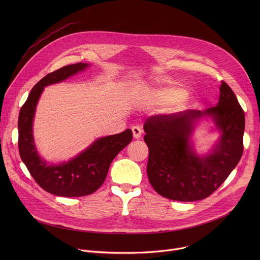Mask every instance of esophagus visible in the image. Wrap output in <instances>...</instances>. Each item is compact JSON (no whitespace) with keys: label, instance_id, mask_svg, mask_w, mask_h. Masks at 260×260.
<instances>
[{"label":"esophagus","instance_id":"34e87169","mask_svg":"<svg viewBox=\"0 0 260 260\" xmlns=\"http://www.w3.org/2000/svg\"><path fill=\"white\" fill-rule=\"evenodd\" d=\"M132 131H133V135H134V138L135 139H139L142 135V128L138 125H135L132 127Z\"/></svg>","mask_w":260,"mask_h":260}]
</instances>
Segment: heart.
Listing matches in <instances>:
<instances>
[{
	"mask_svg": "<svg viewBox=\"0 0 260 260\" xmlns=\"http://www.w3.org/2000/svg\"><path fill=\"white\" fill-rule=\"evenodd\" d=\"M185 95V89L181 87L171 86L156 89L150 93V101L155 105L171 104L176 109H181L185 106V100L182 99Z\"/></svg>",
	"mask_w": 260,
	"mask_h": 260,
	"instance_id": "heart-1",
	"label": "heart"
}]
</instances>
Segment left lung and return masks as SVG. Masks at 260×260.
<instances>
[{
  "label": "left lung",
  "mask_w": 260,
  "mask_h": 260,
  "mask_svg": "<svg viewBox=\"0 0 260 260\" xmlns=\"http://www.w3.org/2000/svg\"><path fill=\"white\" fill-rule=\"evenodd\" d=\"M207 115L213 118L221 136L211 153L201 158L193 150L190 136L196 121ZM244 129V111L224 81L215 107L149 117L144 123V141L149 149L147 175L152 187L173 201L208 198L239 164Z\"/></svg>",
  "instance_id": "left-lung-1"
}]
</instances>
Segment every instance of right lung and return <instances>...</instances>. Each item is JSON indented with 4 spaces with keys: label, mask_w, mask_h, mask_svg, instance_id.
I'll use <instances>...</instances> for the list:
<instances>
[{
    "label": "right lung",
    "mask_w": 260,
    "mask_h": 260,
    "mask_svg": "<svg viewBox=\"0 0 260 260\" xmlns=\"http://www.w3.org/2000/svg\"><path fill=\"white\" fill-rule=\"evenodd\" d=\"M88 66L83 62L73 63L47 74L32 87L19 112L20 157L39 186L58 197H84L98 190L107 177L111 162L133 139L131 129L100 138L79 155L59 165H48L37 152L32 137V120L37 103L44 87L61 82Z\"/></svg>",
    "instance_id": "1"
}]
</instances>
